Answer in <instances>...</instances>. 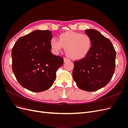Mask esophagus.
I'll return each instance as SVG.
<instances>
[{"instance_id": "esophagus-1", "label": "esophagus", "mask_w": 128, "mask_h": 128, "mask_svg": "<svg viewBox=\"0 0 128 128\" xmlns=\"http://www.w3.org/2000/svg\"><path fill=\"white\" fill-rule=\"evenodd\" d=\"M70 60H69L68 59H67V58H64V62H67L68 61H69Z\"/></svg>"}]
</instances>
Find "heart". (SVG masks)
<instances>
[{"label":"heart","mask_w":128,"mask_h":128,"mask_svg":"<svg viewBox=\"0 0 128 128\" xmlns=\"http://www.w3.org/2000/svg\"><path fill=\"white\" fill-rule=\"evenodd\" d=\"M59 38V40L52 38L50 40V46L56 54L66 48L65 52L68 56L74 60H80L90 51L92 41L86 34L69 31L61 34Z\"/></svg>","instance_id":"1"}]
</instances>
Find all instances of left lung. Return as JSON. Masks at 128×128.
I'll list each match as a JSON object with an SVG mask.
<instances>
[{"instance_id": "obj_1", "label": "left lung", "mask_w": 128, "mask_h": 128, "mask_svg": "<svg viewBox=\"0 0 128 128\" xmlns=\"http://www.w3.org/2000/svg\"><path fill=\"white\" fill-rule=\"evenodd\" d=\"M85 32L91 38L88 53L82 60L74 61L72 77L81 90L95 91L109 83L115 71L116 51L109 39L95 29Z\"/></svg>"}]
</instances>
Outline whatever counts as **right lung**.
<instances>
[{
    "label": "right lung",
    "mask_w": 128,
    "mask_h": 128,
    "mask_svg": "<svg viewBox=\"0 0 128 128\" xmlns=\"http://www.w3.org/2000/svg\"><path fill=\"white\" fill-rule=\"evenodd\" d=\"M49 30H37L19 38L12 50V70L22 86L42 92L53 85L64 59L51 52Z\"/></svg>",
    "instance_id": "right-lung-1"
}]
</instances>
